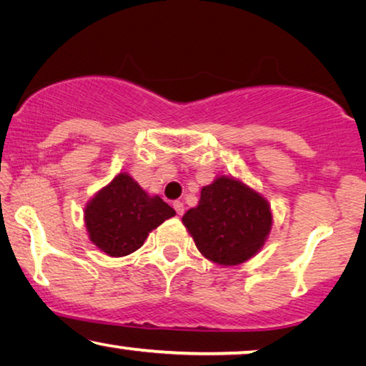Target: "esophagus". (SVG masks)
Returning <instances> with one entry per match:
<instances>
[{"label": "esophagus", "mask_w": 366, "mask_h": 366, "mask_svg": "<svg viewBox=\"0 0 366 366\" xmlns=\"http://www.w3.org/2000/svg\"><path fill=\"white\" fill-rule=\"evenodd\" d=\"M172 207H174V210L177 212V215H182V214H184V204H182V202L176 200V202H174V204H172Z\"/></svg>", "instance_id": "esophagus-1"}]
</instances>
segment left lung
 Segmentation results:
<instances>
[{
    "mask_svg": "<svg viewBox=\"0 0 366 366\" xmlns=\"http://www.w3.org/2000/svg\"><path fill=\"white\" fill-rule=\"evenodd\" d=\"M182 223L195 247L220 266H237L259 252L272 227L271 205L235 177L218 176L200 190L197 207Z\"/></svg>",
    "mask_w": 366,
    "mask_h": 366,
    "instance_id": "8db88e82",
    "label": "left lung"
}]
</instances>
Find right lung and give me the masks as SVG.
<instances>
[{"label":"right lung","mask_w":366,"mask_h":366,"mask_svg":"<svg viewBox=\"0 0 366 366\" xmlns=\"http://www.w3.org/2000/svg\"><path fill=\"white\" fill-rule=\"evenodd\" d=\"M176 215L159 195H149L128 172H119L89 200L84 220L90 242L122 258L143 247L149 233Z\"/></svg>","instance_id":"right-lung-1"}]
</instances>
